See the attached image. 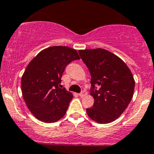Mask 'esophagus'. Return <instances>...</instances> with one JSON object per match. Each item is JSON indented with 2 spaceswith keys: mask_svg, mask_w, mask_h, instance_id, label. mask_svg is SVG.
Listing matches in <instances>:
<instances>
[{
  "mask_svg": "<svg viewBox=\"0 0 154 154\" xmlns=\"http://www.w3.org/2000/svg\"><path fill=\"white\" fill-rule=\"evenodd\" d=\"M87 94H88V92H87V91H85V90H83L82 92H80V93L79 94V95L80 96V97H84V96L87 95Z\"/></svg>",
  "mask_w": 154,
  "mask_h": 154,
  "instance_id": "obj_1",
  "label": "esophagus"
}]
</instances>
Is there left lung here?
Here are the masks:
<instances>
[{"label":"left lung","instance_id":"left-lung-1","mask_svg":"<svg viewBox=\"0 0 154 154\" xmlns=\"http://www.w3.org/2000/svg\"><path fill=\"white\" fill-rule=\"evenodd\" d=\"M79 54L91 75L90 94L95 100L87 113L99 123H111L132 100L135 88L132 73L122 59L105 49L79 50Z\"/></svg>","mask_w":154,"mask_h":154}]
</instances>
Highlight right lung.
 I'll return each mask as SVG.
<instances>
[{"mask_svg":"<svg viewBox=\"0 0 154 154\" xmlns=\"http://www.w3.org/2000/svg\"><path fill=\"white\" fill-rule=\"evenodd\" d=\"M75 49L54 46L34 57L21 78V91L26 104L37 119L54 123L66 113L73 96L61 88V77L66 66L79 59Z\"/></svg>","mask_w":154,"mask_h":154,"instance_id":"1","label":"right lung"}]
</instances>
